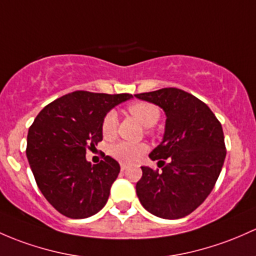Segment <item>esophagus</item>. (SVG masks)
<instances>
[{
    "label": "esophagus",
    "mask_w": 256,
    "mask_h": 256,
    "mask_svg": "<svg viewBox=\"0 0 256 256\" xmlns=\"http://www.w3.org/2000/svg\"><path fill=\"white\" fill-rule=\"evenodd\" d=\"M126 169H128V166H126V164H121V170L125 172Z\"/></svg>",
    "instance_id": "34e87169"
}]
</instances>
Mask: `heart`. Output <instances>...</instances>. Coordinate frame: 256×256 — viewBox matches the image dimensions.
<instances>
[{
    "mask_svg": "<svg viewBox=\"0 0 256 256\" xmlns=\"http://www.w3.org/2000/svg\"><path fill=\"white\" fill-rule=\"evenodd\" d=\"M128 112L132 116H135L142 125L150 128L154 125L160 116V110L156 104L150 102H135L128 106ZM118 130V115L116 112L110 110L104 115L102 121V134L104 138L110 140L116 135ZM147 132L152 134V130L148 128ZM146 152V144H134V142L120 141L110 147L109 153L114 158L122 163H134Z\"/></svg>",
    "mask_w": 256,
    "mask_h": 256,
    "instance_id": "1",
    "label": "heart"
}]
</instances>
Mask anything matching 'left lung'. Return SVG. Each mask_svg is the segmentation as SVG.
Instances as JSON below:
<instances>
[{
	"mask_svg": "<svg viewBox=\"0 0 256 256\" xmlns=\"http://www.w3.org/2000/svg\"><path fill=\"white\" fill-rule=\"evenodd\" d=\"M135 96L166 115L162 144L150 154L162 170L141 166L140 202L160 218H182L206 200L218 179L227 152L222 125L204 102L179 88Z\"/></svg>",
	"mask_w": 256,
	"mask_h": 256,
	"instance_id": "1",
	"label": "left lung"
}]
</instances>
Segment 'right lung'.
Masks as SVG:
<instances>
[{
    "instance_id": "obj_1",
    "label": "right lung",
    "mask_w": 256,
    "mask_h": 256,
    "mask_svg": "<svg viewBox=\"0 0 256 256\" xmlns=\"http://www.w3.org/2000/svg\"><path fill=\"white\" fill-rule=\"evenodd\" d=\"M131 96L76 90L48 104L29 128L26 152L36 185L64 216L87 218L106 206L120 166L109 156L92 166L86 153L103 140L104 115Z\"/></svg>"
}]
</instances>
